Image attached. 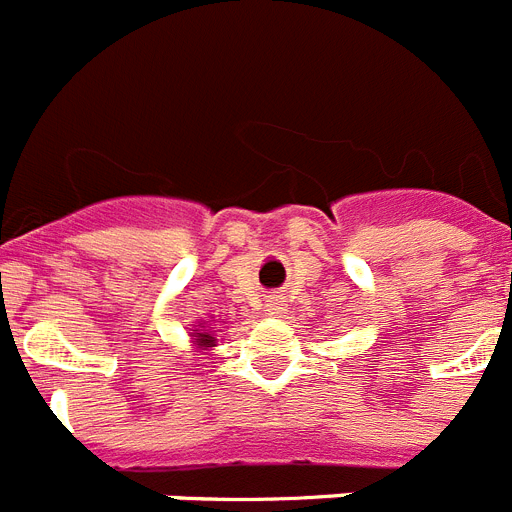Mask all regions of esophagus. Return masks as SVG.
<instances>
[{
  "instance_id": "esophagus-1",
  "label": "esophagus",
  "mask_w": 512,
  "mask_h": 512,
  "mask_svg": "<svg viewBox=\"0 0 512 512\" xmlns=\"http://www.w3.org/2000/svg\"><path fill=\"white\" fill-rule=\"evenodd\" d=\"M266 308H269V313H272V316L282 313V303H279V300H269V305H266Z\"/></svg>"
}]
</instances>
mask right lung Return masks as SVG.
Returning <instances> with one entry per match:
<instances>
[{"label":"right lung","instance_id":"add662e5","mask_svg":"<svg viewBox=\"0 0 512 512\" xmlns=\"http://www.w3.org/2000/svg\"><path fill=\"white\" fill-rule=\"evenodd\" d=\"M196 342H199V347H212L214 336L207 334V331H202V334H199V339H196Z\"/></svg>","mask_w":512,"mask_h":512}]
</instances>
